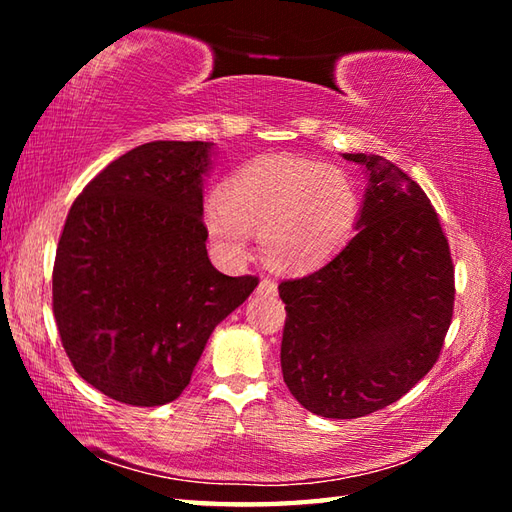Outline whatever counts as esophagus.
<instances>
[{
  "instance_id": "34e87169",
  "label": "esophagus",
  "mask_w": 512,
  "mask_h": 512,
  "mask_svg": "<svg viewBox=\"0 0 512 512\" xmlns=\"http://www.w3.org/2000/svg\"><path fill=\"white\" fill-rule=\"evenodd\" d=\"M257 292H264V295H275L277 292V284L273 279H268V277H264L262 281H259V286H257Z\"/></svg>"
}]
</instances>
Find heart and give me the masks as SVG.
Masks as SVG:
<instances>
[{
  "label": "heart",
  "instance_id": "obj_1",
  "mask_svg": "<svg viewBox=\"0 0 512 512\" xmlns=\"http://www.w3.org/2000/svg\"><path fill=\"white\" fill-rule=\"evenodd\" d=\"M361 215L354 182L343 171L301 158H259L224 184L204 226L228 259L248 253V233L262 237L268 262L308 270L341 250Z\"/></svg>",
  "mask_w": 512,
  "mask_h": 512
}]
</instances>
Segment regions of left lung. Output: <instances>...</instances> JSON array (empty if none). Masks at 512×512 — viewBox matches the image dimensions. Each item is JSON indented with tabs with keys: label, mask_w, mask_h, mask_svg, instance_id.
<instances>
[{
	"label": "left lung",
	"mask_w": 512,
	"mask_h": 512,
	"mask_svg": "<svg viewBox=\"0 0 512 512\" xmlns=\"http://www.w3.org/2000/svg\"><path fill=\"white\" fill-rule=\"evenodd\" d=\"M343 158L369 178L356 235L325 266L279 284L284 383L336 420L383 409L427 376L455 299L449 242L424 191L383 156Z\"/></svg>",
	"instance_id": "8db88e82"
}]
</instances>
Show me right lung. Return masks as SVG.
<instances>
[{"instance_id":"right-lung-1","label":"right lung","mask_w":512,"mask_h":512,"mask_svg":"<svg viewBox=\"0 0 512 512\" xmlns=\"http://www.w3.org/2000/svg\"><path fill=\"white\" fill-rule=\"evenodd\" d=\"M213 143L154 140L110 162L65 220L52 270L63 350L85 383L134 407L176 400L215 325L257 277L206 255L202 176Z\"/></svg>"}]
</instances>
